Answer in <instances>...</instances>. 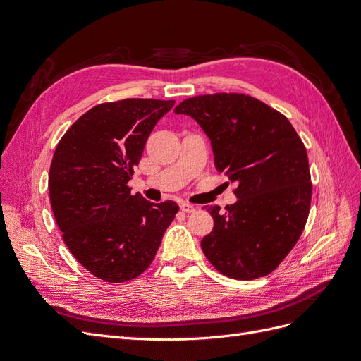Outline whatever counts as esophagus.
Returning <instances> with one entry per match:
<instances>
[{
	"label": "esophagus",
	"instance_id": "esophagus-1",
	"mask_svg": "<svg viewBox=\"0 0 361 361\" xmlns=\"http://www.w3.org/2000/svg\"><path fill=\"white\" fill-rule=\"evenodd\" d=\"M180 209L183 211V212H195L197 211V207H195L194 204H191V203H180Z\"/></svg>",
	"mask_w": 361,
	"mask_h": 361
}]
</instances>
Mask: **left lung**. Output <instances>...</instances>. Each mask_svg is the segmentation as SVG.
Masks as SVG:
<instances>
[{"label": "left lung", "mask_w": 361, "mask_h": 361, "mask_svg": "<svg viewBox=\"0 0 361 361\" xmlns=\"http://www.w3.org/2000/svg\"><path fill=\"white\" fill-rule=\"evenodd\" d=\"M209 137L215 167L236 183L238 200L211 206L214 228L202 239L207 260L236 280L268 276L288 256L307 221L312 182L307 152L289 120L256 97L215 93L185 99Z\"/></svg>", "instance_id": "8db88e82"}]
</instances>
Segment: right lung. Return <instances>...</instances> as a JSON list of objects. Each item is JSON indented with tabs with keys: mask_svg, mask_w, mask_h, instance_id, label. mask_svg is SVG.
Returning a JSON list of instances; mask_svg holds the SVG:
<instances>
[{
	"mask_svg": "<svg viewBox=\"0 0 361 361\" xmlns=\"http://www.w3.org/2000/svg\"><path fill=\"white\" fill-rule=\"evenodd\" d=\"M174 101L123 99L93 106L66 130L49 169V199L63 241L97 279L147 269L179 206L133 195L128 182L146 140Z\"/></svg>",
	"mask_w": 361,
	"mask_h": 361,
	"instance_id": "add662e5",
	"label": "right lung"
}]
</instances>
